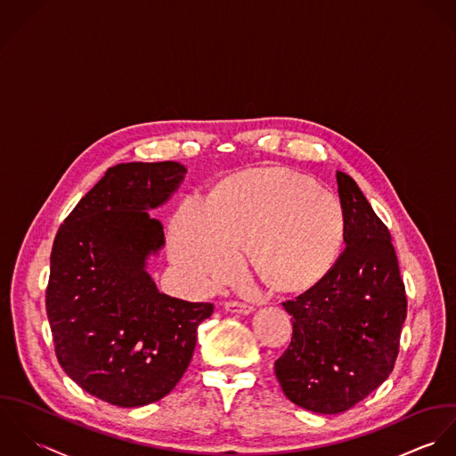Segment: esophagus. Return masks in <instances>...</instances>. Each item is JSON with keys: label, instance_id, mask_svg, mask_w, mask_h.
I'll return each instance as SVG.
<instances>
[{"label": "esophagus", "instance_id": "obj_1", "mask_svg": "<svg viewBox=\"0 0 456 456\" xmlns=\"http://www.w3.org/2000/svg\"><path fill=\"white\" fill-rule=\"evenodd\" d=\"M225 310L231 312V314L248 315V314L254 312V306H252V305H247V303H241V301H229V303H225Z\"/></svg>", "mask_w": 456, "mask_h": 456}]
</instances>
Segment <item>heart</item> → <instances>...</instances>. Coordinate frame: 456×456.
I'll use <instances>...</instances> for the list:
<instances>
[{
	"label": "heart",
	"instance_id": "heart-1",
	"mask_svg": "<svg viewBox=\"0 0 456 456\" xmlns=\"http://www.w3.org/2000/svg\"><path fill=\"white\" fill-rule=\"evenodd\" d=\"M346 231L337 195L303 175L266 169L224 183L211 199L184 197L173 218L169 250L199 290L238 273L241 250L278 290H299L337 263Z\"/></svg>",
	"mask_w": 456,
	"mask_h": 456
}]
</instances>
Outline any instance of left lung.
<instances>
[{"label": "left lung", "instance_id": "1", "mask_svg": "<svg viewBox=\"0 0 456 456\" xmlns=\"http://www.w3.org/2000/svg\"><path fill=\"white\" fill-rule=\"evenodd\" d=\"M346 250L315 285L283 305L292 338L274 362L285 396L317 414L346 412L391 373L407 315L391 236L358 183L337 171Z\"/></svg>", "mask_w": 456, "mask_h": 456}]
</instances>
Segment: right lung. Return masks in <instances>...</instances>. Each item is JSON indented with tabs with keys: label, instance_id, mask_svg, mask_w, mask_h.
Instances as JSON below:
<instances>
[{
	"label": "right lung",
	"instance_id": "1",
	"mask_svg": "<svg viewBox=\"0 0 456 456\" xmlns=\"http://www.w3.org/2000/svg\"><path fill=\"white\" fill-rule=\"evenodd\" d=\"M178 162L109 167L60 227L45 294L56 356L86 393L118 407L169 395L188 368L211 303L159 290L148 261L166 245L150 215L184 180Z\"/></svg>",
	"mask_w": 456,
	"mask_h": 456
}]
</instances>
